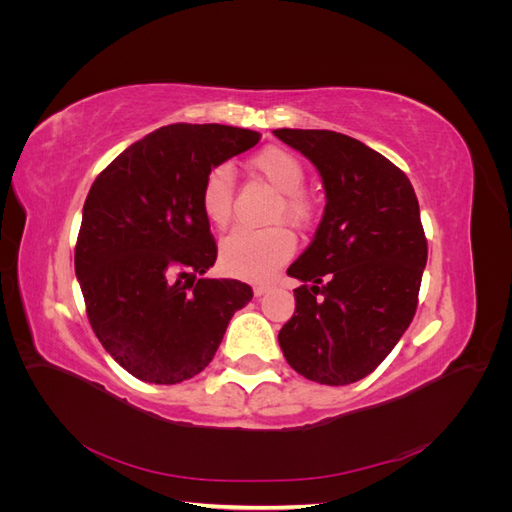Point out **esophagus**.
<instances>
[{
	"instance_id": "34e87169",
	"label": "esophagus",
	"mask_w": 512,
	"mask_h": 512,
	"mask_svg": "<svg viewBox=\"0 0 512 512\" xmlns=\"http://www.w3.org/2000/svg\"><path fill=\"white\" fill-rule=\"evenodd\" d=\"M273 286L271 284H254V294L256 297H262V294L269 292Z\"/></svg>"
}]
</instances>
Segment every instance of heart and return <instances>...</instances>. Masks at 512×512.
<instances>
[{"label":"heart","mask_w":512,"mask_h":512,"mask_svg":"<svg viewBox=\"0 0 512 512\" xmlns=\"http://www.w3.org/2000/svg\"><path fill=\"white\" fill-rule=\"evenodd\" d=\"M254 173L265 179L275 192H280L271 220H286L292 226L305 228L314 220L316 203L303 192L305 168L292 151L282 147H267L250 162ZM232 196H235V175L230 166L222 164L211 168L200 190V207L205 218L215 228H226L232 220ZM292 232L277 224L262 230L237 228L220 243V265L226 273L243 280H265L275 269L294 254Z\"/></svg>","instance_id":"1"}]
</instances>
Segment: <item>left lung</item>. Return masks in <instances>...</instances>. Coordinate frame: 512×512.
I'll list each match as a JSON object with an SVG mask.
<instances>
[{
	"instance_id": "left-lung-1",
	"label": "left lung",
	"mask_w": 512,
	"mask_h": 512,
	"mask_svg": "<svg viewBox=\"0 0 512 512\" xmlns=\"http://www.w3.org/2000/svg\"><path fill=\"white\" fill-rule=\"evenodd\" d=\"M316 166L322 220L292 262V318L280 348L307 380L344 386L374 371L406 333L427 265V239L410 179L382 153L331 130L273 132Z\"/></svg>"
}]
</instances>
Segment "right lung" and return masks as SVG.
Instances as JSON below:
<instances>
[{
    "label": "right lung",
    "mask_w": 512,
    "mask_h": 512,
    "mask_svg": "<svg viewBox=\"0 0 512 512\" xmlns=\"http://www.w3.org/2000/svg\"><path fill=\"white\" fill-rule=\"evenodd\" d=\"M254 130L173 123L147 134L91 185L74 250L87 318L104 350L151 384L203 371L252 288L196 277L218 258L200 207L211 168L252 149Z\"/></svg>",
    "instance_id": "right-lung-1"
}]
</instances>
